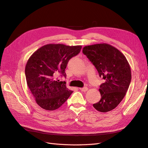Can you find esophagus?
Masks as SVG:
<instances>
[{"instance_id": "34e87169", "label": "esophagus", "mask_w": 148, "mask_h": 148, "mask_svg": "<svg viewBox=\"0 0 148 148\" xmlns=\"http://www.w3.org/2000/svg\"><path fill=\"white\" fill-rule=\"evenodd\" d=\"M79 89L80 90H81L82 91H83V92H86L88 89V88H87V87H84V88H79Z\"/></svg>"}]
</instances>
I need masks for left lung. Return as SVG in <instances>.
Returning a JSON list of instances; mask_svg holds the SVG:
<instances>
[{
  "instance_id": "obj_1",
  "label": "left lung",
  "mask_w": 148,
  "mask_h": 148,
  "mask_svg": "<svg viewBox=\"0 0 148 148\" xmlns=\"http://www.w3.org/2000/svg\"><path fill=\"white\" fill-rule=\"evenodd\" d=\"M83 53L95 66L99 77L106 80L99 89L101 100L93 107L101 112L114 109L123 99L131 82V69L126 57L106 43L84 46Z\"/></svg>"
}]
</instances>
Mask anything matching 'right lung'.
Masks as SVG:
<instances>
[{
    "label": "right lung",
    "mask_w": 148,
    "mask_h": 148,
    "mask_svg": "<svg viewBox=\"0 0 148 148\" xmlns=\"http://www.w3.org/2000/svg\"><path fill=\"white\" fill-rule=\"evenodd\" d=\"M82 46L49 44L36 51L28 60L25 76L28 86L37 104L47 110L57 109L73 92L55 76L65 70L69 60L81 51Z\"/></svg>",
    "instance_id": "obj_1"
}]
</instances>
